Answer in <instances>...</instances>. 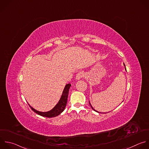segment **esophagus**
<instances>
[{
  "mask_svg": "<svg viewBox=\"0 0 149 149\" xmlns=\"http://www.w3.org/2000/svg\"><path fill=\"white\" fill-rule=\"evenodd\" d=\"M84 77V74L82 72H79L76 75V79L79 80Z\"/></svg>",
  "mask_w": 149,
  "mask_h": 149,
  "instance_id": "obj_1",
  "label": "esophagus"
}]
</instances>
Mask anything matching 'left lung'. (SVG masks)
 Masks as SVG:
<instances>
[{"instance_id": "obj_1", "label": "left lung", "mask_w": 149, "mask_h": 149, "mask_svg": "<svg viewBox=\"0 0 149 149\" xmlns=\"http://www.w3.org/2000/svg\"><path fill=\"white\" fill-rule=\"evenodd\" d=\"M124 65H125V64H124ZM89 104H90V103H89ZM90 105H91V104H90ZM91 108H92V109H93V111H96V112H97V111H95V109H93V108H92V106H91ZM99 113H101V112H99Z\"/></svg>"}]
</instances>
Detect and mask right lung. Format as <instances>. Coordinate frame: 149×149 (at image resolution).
I'll use <instances>...</instances> for the list:
<instances>
[{
    "instance_id": "obj_1",
    "label": "right lung",
    "mask_w": 149,
    "mask_h": 149,
    "mask_svg": "<svg viewBox=\"0 0 149 149\" xmlns=\"http://www.w3.org/2000/svg\"><path fill=\"white\" fill-rule=\"evenodd\" d=\"M70 86H71V84H68L65 85L59 102L54 107V108L53 109H52L51 111L46 112H40V111H38L34 109V108H33L31 107H30L29 105L30 108L32 109L33 111H34L37 114H38L40 116H44V117L53 118V117H56V116L59 115L60 113H61L64 111V110L66 107V105L67 103L69 89H70Z\"/></svg>"
}]
</instances>
